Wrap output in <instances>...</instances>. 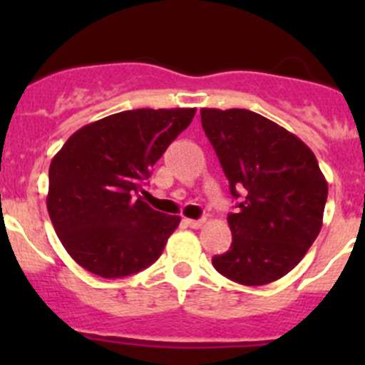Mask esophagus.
<instances>
[{"mask_svg":"<svg viewBox=\"0 0 365 365\" xmlns=\"http://www.w3.org/2000/svg\"><path fill=\"white\" fill-rule=\"evenodd\" d=\"M187 224H189V226L192 227V230H200V227L205 224V219H197V220L187 219Z\"/></svg>","mask_w":365,"mask_h":365,"instance_id":"34e87169","label":"esophagus"}]
</instances>
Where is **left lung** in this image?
Instances as JSON below:
<instances>
[{
	"label": "left lung",
	"mask_w": 365,
	"mask_h": 365,
	"mask_svg": "<svg viewBox=\"0 0 365 365\" xmlns=\"http://www.w3.org/2000/svg\"><path fill=\"white\" fill-rule=\"evenodd\" d=\"M231 196L242 197L230 213V251L213 267L244 286H263L292 272L323 224L329 185L304 141L249 109H201ZM242 196L240 197V194Z\"/></svg>",
	"instance_id": "left-lung-1"
}]
</instances>
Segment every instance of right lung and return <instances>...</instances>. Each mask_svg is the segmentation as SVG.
Here are the masks:
<instances>
[{
  "label": "right lung",
  "mask_w": 365,
  "mask_h": 365,
  "mask_svg": "<svg viewBox=\"0 0 365 365\" xmlns=\"http://www.w3.org/2000/svg\"><path fill=\"white\" fill-rule=\"evenodd\" d=\"M196 109H134L84 125L49 165L47 212L76 263L118 279L159 259L180 224L138 196Z\"/></svg>",
  "instance_id": "add662e5"
}]
</instances>
